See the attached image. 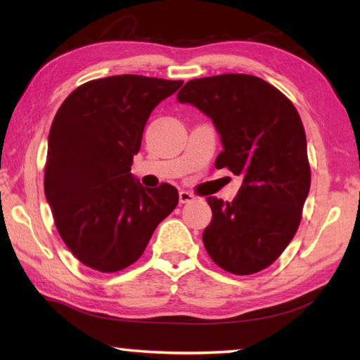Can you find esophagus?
<instances>
[{
	"label": "esophagus",
	"mask_w": 360,
	"mask_h": 360,
	"mask_svg": "<svg viewBox=\"0 0 360 360\" xmlns=\"http://www.w3.org/2000/svg\"><path fill=\"white\" fill-rule=\"evenodd\" d=\"M193 200H195V197H193V195H192L191 192H186V191H181V192H179V202H181L182 205L192 203Z\"/></svg>",
	"instance_id": "1"
}]
</instances>
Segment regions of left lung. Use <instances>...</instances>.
<instances>
[{
  "label": "left lung",
  "instance_id": "8db88e82",
  "mask_svg": "<svg viewBox=\"0 0 360 360\" xmlns=\"http://www.w3.org/2000/svg\"><path fill=\"white\" fill-rule=\"evenodd\" d=\"M178 101L212 120L224 146L216 168L243 178L230 203L206 198L212 211L206 251L233 275L264 270L294 238L311 184L300 115L276 87L249 75L193 79Z\"/></svg>",
  "mask_w": 360,
  "mask_h": 360
}]
</instances>
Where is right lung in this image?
Segmentation results:
<instances>
[{"instance_id": "add662e5", "label": "right lung", "mask_w": 360, "mask_h": 360, "mask_svg": "<svg viewBox=\"0 0 360 360\" xmlns=\"http://www.w3.org/2000/svg\"><path fill=\"white\" fill-rule=\"evenodd\" d=\"M182 81L136 75L85 82L53 117L44 192L65 245L94 270L120 271L141 257L178 205L169 184L148 188L131 174L144 125Z\"/></svg>"}]
</instances>
